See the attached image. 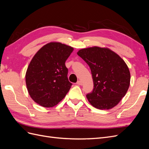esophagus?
I'll return each mask as SVG.
<instances>
[{"label":"esophagus","mask_w":149,"mask_h":149,"mask_svg":"<svg viewBox=\"0 0 149 149\" xmlns=\"http://www.w3.org/2000/svg\"><path fill=\"white\" fill-rule=\"evenodd\" d=\"M76 84H77L78 85H82L83 83H82L81 81H78L77 83H76Z\"/></svg>","instance_id":"1"}]
</instances>
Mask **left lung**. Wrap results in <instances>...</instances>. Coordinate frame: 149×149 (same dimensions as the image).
I'll return each instance as SVG.
<instances>
[{"label": "left lung", "instance_id": "8db88e82", "mask_svg": "<svg viewBox=\"0 0 149 149\" xmlns=\"http://www.w3.org/2000/svg\"><path fill=\"white\" fill-rule=\"evenodd\" d=\"M77 54L91 71L94 88L86 94L88 101L99 109L116 106L125 95L130 85V71L124 61L106 48H84Z\"/></svg>", "mask_w": 149, "mask_h": 149}]
</instances>
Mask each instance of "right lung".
I'll use <instances>...</instances> for the list:
<instances>
[{"instance_id":"obj_1","label":"right lung","mask_w":149,"mask_h":149,"mask_svg":"<svg viewBox=\"0 0 149 149\" xmlns=\"http://www.w3.org/2000/svg\"><path fill=\"white\" fill-rule=\"evenodd\" d=\"M73 48L51 42L40 48L26 72V88L31 99L39 105L52 107L58 104L71 88L65 61Z\"/></svg>"}]
</instances>
